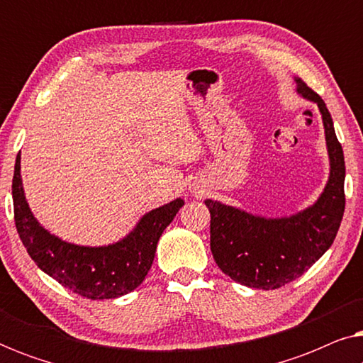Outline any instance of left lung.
<instances>
[{"instance_id":"8db88e82","label":"left lung","mask_w":363,"mask_h":363,"mask_svg":"<svg viewBox=\"0 0 363 363\" xmlns=\"http://www.w3.org/2000/svg\"><path fill=\"white\" fill-rule=\"evenodd\" d=\"M296 92L317 104L329 155V180L314 205L291 216L266 218L205 200L211 215L210 245L220 269L242 286L277 289L304 274L334 242L345 210V162L325 102L294 77Z\"/></svg>"}]
</instances>
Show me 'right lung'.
Segmentation results:
<instances>
[{
  "mask_svg": "<svg viewBox=\"0 0 363 363\" xmlns=\"http://www.w3.org/2000/svg\"><path fill=\"white\" fill-rule=\"evenodd\" d=\"M14 223L28 255L41 271L92 301L116 299L142 284L150 271L162 233L185 205L177 198L143 215L122 240L107 246H81L51 235L28 205L21 178V152L13 177Z\"/></svg>",
  "mask_w": 363,
  "mask_h": 363,
  "instance_id": "right-lung-1",
  "label": "right lung"
}]
</instances>
